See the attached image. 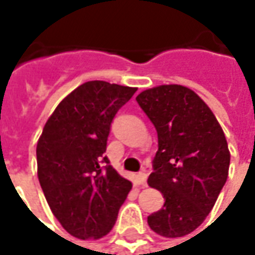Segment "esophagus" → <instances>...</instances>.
I'll return each mask as SVG.
<instances>
[{
  "label": "esophagus",
  "instance_id": "34e87169",
  "mask_svg": "<svg viewBox=\"0 0 255 255\" xmlns=\"http://www.w3.org/2000/svg\"><path fill=\"white\" fill-rule=\"evenodd\" d=\"M136 179H138V183L142 187H146V180H147V173L146 172H139Z\"/></svg>",
  "mask_w": 255,
  "mask_h": 255
}]
</instances>
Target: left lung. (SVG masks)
Masks as SVG:
<instances>
[{
    "label": "left lung",
    "instance_id": "1",
    "mask_svg": "<svg viewBox=\"0 0 255 255\" xmlns=\"http://www.w3.org/2000/svg\"><path fill=\"white\" fill-rule=\"evenodd\" d=\"M136 101L158 136L147 183L165 199L147 224L165 238L188 235L206 219L227 182L231 155L225 135L209 106L184 86L144 90Z\"/></svg>",
    "mask_w": 255,
    "mask_h": 255
}]
</instances>
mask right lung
Returning <instances> with one entry per match:
<instances>
[{
	"label": "right lung",
	"instance_id": "obj_1",
	"mask_svg": "<svg viewBox=\"0 0 255 255\" xmlns=\"http://www.w3.org/2000/svg\"><path fill=\"white\" fill-rule=\"evenodd\" d=\"M135 91L102 80L83 83L58 104L38 140L42 191L64 230L78 239L109 234L132 188L104 153L113 119Z\"/></svg>",
	"mask_w": 255,
	"mask_h": 255
}]
</instances>
